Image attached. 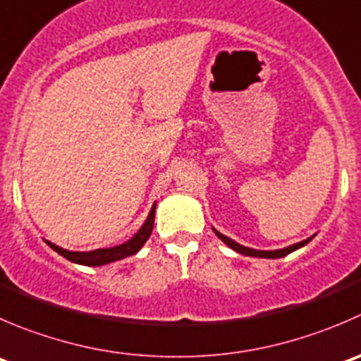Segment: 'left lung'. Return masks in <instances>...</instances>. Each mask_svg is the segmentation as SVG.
Here are the masks:
<instances>
[{"mask_svg": "<svg viewBox=\"0 0 361 361\" xmlns=\"http://www.w3.org/2000/svg\"><path fill=\"white\" fill-rule=\"evenodd\" d=\"M213 233H215L216 236H219L220 240H222L224 243L227 245V247H229V248H233L234 252H238V254L250 255V257H262V259H279V257H284V255H288V254H291V252L298 250V248L305 247V245L309 243V241L312 240L314 236H316V234H314V236L307 238V240L300 241V243L289 245V247H284V248H277V250H257V248L245 247V245H240V243H238V241L231 240V238H229V236H226V234L219 233V231H216L215 227H213Z\"/></svg>", "mask_w": 361, "mask_h": 361, "instance_id": "1", "label": "left lung"}]
</instances>
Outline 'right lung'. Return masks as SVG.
<instances>
[{"label": "right lung", "mask_w": 361, "mask_h": 361, "mask_svg": "<svg viewBox=\"0 0 361 361\" xmlns=\"http://www.w3.org/2000/svg\"><path fill=\"white\" fill-rule=\"evenodd\" d=\"M155 208H157V202H153V206H152V209H149L148 216H146L145 224L139 227L137 233H135L130 240H127L125 243H121V245H116V247L77 252V250H66V248L58 247V245L51 243V241H47V240H45V243H47L52 250L58 252L59 255H63V257L68 259V261L75 262V264H82V266L109 264V262L120 261V259L128 257V255H134L141 250L142 245L148 241L149 234H152V231H153V224H155Z\"/></svg>", "instance_id": "right-lung-1"}]
</instances>
